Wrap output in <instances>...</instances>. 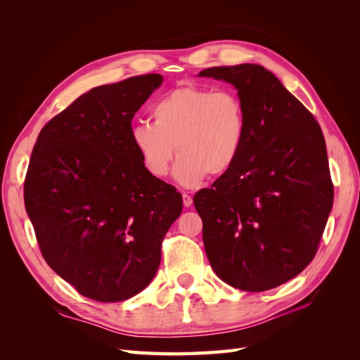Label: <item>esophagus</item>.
Masks as SVG:
<instances>
[{"label": "esophagus", "mask_w": 360, "mask_h": 360, "mask_svg": "<svg viewBox=\"0 0 360 360\" xmlns=\"http://www.w3.org/2000/svg\"><path fill=\"white\" fill-rule=\"evenodd\" d=\"M181 197H183V204H184V207H191V205L193 204V200H192L191 195H188V193H183Z\"/></svg>", "instance_id": "obj_1"}]
</instances>
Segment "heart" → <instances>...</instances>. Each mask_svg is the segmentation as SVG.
<instances>
[{
  "label": "heart",
  "instance_id": "heart-1",
  "mask_svg": "<svg viewBox=\"0 0 360 360\" xmlns=\"http://www.w3.org/2000/svg\"><path fill=\"white\" fill-rule=\"evenodd\" d=\"M151 118L153 123L139 122L130 130L151 177H167L177 151L174 179L184 188H197L209 174L224 176L240 156L246 115L233 91L183 85L151 106Z\"/></svg>",
  "mask_w": 360,
  "mask_h": 360
}]
</instances>
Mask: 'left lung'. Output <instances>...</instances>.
<instances>
[{
    "instance_id": "8db88e82",
    "label": "left lung",
    "mask_w": 360,
    "mask_h": 360,
    "mask_svg": "<svg viewBox=\"0 0 360 360\" xmlns=\"http://www.w3.org/2000/svg\"><path fill=\"white\" fill-rule=\"evenodd\" d=\"M198 76L231 84L246 115L234 167L193 197L207 258L234 288H275L311 263L332 210L321 127L258 64L210 68Z\"/></svg>"
}]
</instances>
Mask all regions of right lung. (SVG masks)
Here are the masks:
<instances>
[{
    "label": "right lung",
    "instance_id": "right-lung-1",
    "mask_svg": "<svg viewBox=\"0 0 360 360\" xmlns=\"http://www.w3.org/2000/svg\"><path fill=\"white\" fill-rule=\"evenodd\" d=\"M162 81L151 73L91 89L45 124L32 148L24 201L41 255L97 302H122L150 284L183 209L130 139L135 112Z\"/></svg>",
    "mask_w": 360,
    "mask_h": 360
}]
</instances>
